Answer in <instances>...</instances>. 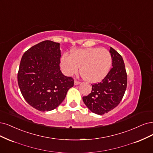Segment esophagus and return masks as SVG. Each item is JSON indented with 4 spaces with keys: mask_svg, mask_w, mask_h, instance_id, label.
<instances>
[{
    "mask_svg": "<svg viewBox=\"0 0 153 153\" xmlns=\"http://www.w3.org/2000/svg\"><path fill=\"white\" fill-rule=\"evenodd\" d=\"M74 83H75V85H78V84H80V82H79V81H77V80H75L74 81Z\"/></svg>",
    "mask_w": 153,
    "mask_h": 153,
    "instance_id": "1",
    "label": "esophagus"
}]
</instances>
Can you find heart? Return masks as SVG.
I'll return each mask as SVG.
<instances>
[{
  "label": "heart",
  "mask_w": 153,
  "mask_h": 153,
  "mask_svg": "<svg viewBox=\"0 0 153 153\" xmlns=\"http://www.w3.org/2000/svg\"><path fill=\"white\" fill-rule=\"evenodd\" d=\"M112 65V56L105 49L90 47L76 49L71 56L65 54L61 59V66L66 75L76 73L80 66V73L86 81L97 83L106 77Z\"/></svg>",
  "instance_id": "1"
}]
</instances>
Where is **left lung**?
Returning <instances> with one entry per match:
<instances>
[{"mask_svg":"<svg viewBox=\"0 0 153 153\" xmlns=\"http://www.w3.org/2000/svg\"><path fill=\"white\" fill-rule=\"evenodd\" d=\"M112 66L101 82L92 85V91L83 101L92 112L102 115L117 107L124 96L127 85V75L124 61L117 51L110 47Z\"/></svg>","mask_w":153,"mask_h":153,"instance_id":"8db88e82","label":"left lung"}]
</instances>
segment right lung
Segmentation results:
<instances>
[{"mask_svg": "<svg viewBox=\"0 0 153 153\" xmlns=\"http://www.w3.org/2000/svg\"><path fill=\"white\" fill-rule=\"evenodd\" d=\"M59 44L45 40L26 51L21 59L18 82L25 101L40 111L56 108L74 80L60 70Z\"/></svg>", "mask_w": 153, "mask_h": 153, "instance_id": "1", "label": "right lung"}]
</instances>
